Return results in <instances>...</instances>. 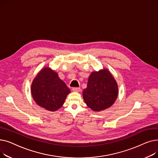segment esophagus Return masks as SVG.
<instances>
[{
  "instance_id": "1",
  "label": "esophagus",
  "mask_w": 158,
  "mask_h": 158,
  "mask_svg": "<svg viewBox=\"0 0 158 158\" xmlns=\"http://www.w3.org/2000/svg\"><path fill=\"white\" fill-rule=\"evenodd\" d=\"M72 90L73 92H79L81 91V88H77V87H74L72 88Z\"/></svg>"
}]
</instances>
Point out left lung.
<instances>
[{
  "label": "left lung",
  "mask_w": 158,
  "mask_h": 158,
  "mask_svg": "<svg viewBox=\"0 0 158 158\" xmlns=\"http://www.w3.org/2000/svg\"><path fill=\"white\" fill-rule=\"evenodd\" d=\"M118 94V85L111 73L107 69H102L90 74L82 96L90 109L100 111L111 107Z\"/></svg>",
  "instance_id": "obj_1"
}]
</instances>
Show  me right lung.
I'll return each instance as SVG.
<instances>
[{"mask_svg":"<svg viewBox=\"0 0 158 158\" xmlns=\"http://www.w3.org/2000/svg\"><path fill=\"white\" fill-rule=\"evenodd\" d=\"M31 90L36 103L51 111L59 110L70 93V89L58 74L48 67L37 74L32 82Z\"/></svg>","mask_w":158,"mask_h":158,"instance_id":"right-lung-1","label":"right lung"}]
</instances>
